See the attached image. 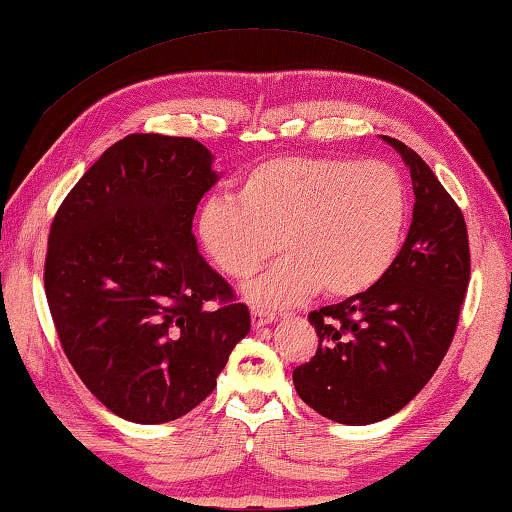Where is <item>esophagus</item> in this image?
<instances>
[{
  "instance_id": "1",
  "label": "esophagus",
  "mask_w": 512,
  "mask_h": 512,
  "mask_svg": "<svg viewBox=\"0 0 512 512\" xmlns=\"http://www.w3.org/2000/svg\"><path fill=\"white\" fill-rule=\"evenodd\" d=\"M250 319H253V328L259 330V328L269 326V323H273L275 319H278V316L264 312V310H255V307H253V312H250Z\"/></svg>"
}]
</instances>
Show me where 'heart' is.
Masks as SVG:
<instances>
[{"label": "heart", "mask_w": 512, "mask_h": 512, "mask_svg": "<svg viewBox=\"0 0 512 512\" xmlns=\"http://www.w3.org/2000/svg\"><path fill=\"white\" fill-rule=\"evenodd\" d=\"M408 189L385 161L273 157L237 180V196H212L196 218L205 255L227 278L246 280L278 248V264L246 285L257 307L332 300L376 287L399 255Z\"/></svg>", "instance_id": "1"}]
</instances>
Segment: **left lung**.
<instances>
[{
	"instance_id": "left-lung-1",
	"label": "left lung",
	"mask_w": 512,
	"mask_h": 512,
	"mask_svg": "<svg viewBox=\"0 0 512 512\" xmlns=\"http://www.w3.org/2000/svg\"><path fill=\"white\" fill-rule=\"evenodd\" d=\"M383 141L410 168L408 237L376 287L310 312L319 348L294 369L300 399L348 426L392 417L424 389L453 342L469 285L460 207L415 150L392 136Z\"/></svg>"
}]
</instances>
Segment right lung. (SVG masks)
<instances>
[{"label": "right lung", "instance_id": "add662e5", "mask_svg": "<svg viewBox=\"0 0 512 512\" xmlns=\"http://www.w3.org/2000/svg\"><path fill=\"white\" fill-rule=\"evenodd\" d=\"M205 145L129 134L56 212L45 296L72 369L113 415L166 424L214 392L250 312L198 253L193 216L218 173Z\"/></svg>", "mask_w": 512, "mask_h": 512}]
</instances>
